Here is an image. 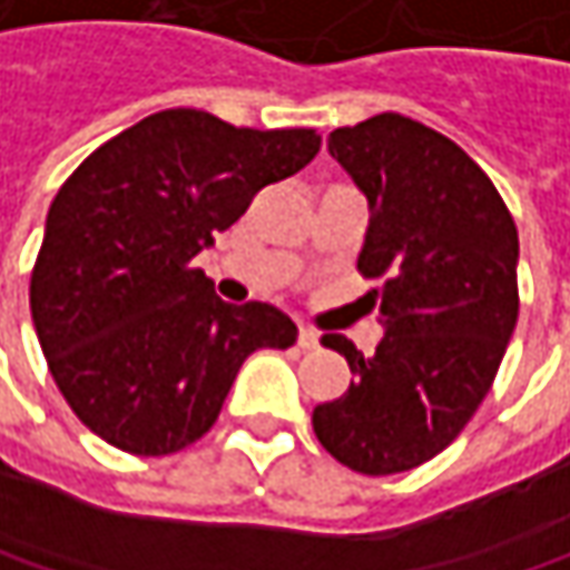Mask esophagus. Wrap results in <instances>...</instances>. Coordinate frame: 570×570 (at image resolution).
I'll use <instances>...</instances> for the list:
<instances>
[{
  "instance_id": "esophagus-1",
  "label": "esophagus",
  "mask_w": 570,
  "mask_h": 570,
  "mask_svg": "<svg viewBox=\"0 0 570 570\" xmlns=\"http://www.w3.org/2000/svg\"><path fill=\"white\" fill-rule=\"evenodd\" d=\"M296 342H299V348H316V345H320V333H316V330H309V326H299V336H296Z\"/></svg>"
}]
</instances>
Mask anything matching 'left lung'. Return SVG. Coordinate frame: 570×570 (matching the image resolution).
<instances>
[{"label": "left lung", "mask_w": 570, "mask_h": 570, "mask_svg": "<svg viewBox=\"0 0 570 570\" xmlns=\"http://www.w3.org/2000/svg\"><path fill=\"white\" fill-rule=\"evenodd\" d=\"M330 156L368 198L358 254L385 338L375 355L326 333L352 382L313 407L342 466L404 473L450 446L483 404L519 320V232L490 176L443 132L379 114L330 132Z\"/></svg>", "instance_id": "left-lung-1"}]
</instances>
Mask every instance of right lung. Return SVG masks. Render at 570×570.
<instances>
[{
  "instance_id": "add662e5",
  "label": "right lung",
  "mask_w": 570,
  "mask_h": 570,
  "mask_svg": "<svg viewBox=\"0 0 570 570\" xmlns=\"http://www.w3.org/2000/svg\"><path fill=\"white\" fill-rule=\"evenodd\" d=\"M320 153L316 130H247L159 110L94 149L48 208L31 323L83 428L166 456L218 421L237 368L296 342L271 303H225L191 261Z\"/></svg>"
}]
</instances>
